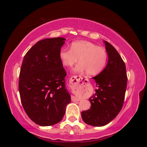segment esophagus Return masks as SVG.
I'll use <instances>...</instances> for the list:
<instances>
[{"label": "esophagus", "mask_w": 147, "mask_h": 147, "mask_svg": "<svg viewBox=\"0 0 147 147\" xmlns=\"http://www.w3.org/2000/svg\"><path fill=\"white\" fill-rule=\"evenodd\" d=\"M78 76H73L71 77V78H70V80H69V83H70L71 84V86H76L77 84H78ZM71 100L72 101H79L80 99L75 97V96H71Z\"/></svg>", "instance_id": "1"}]
</instances>
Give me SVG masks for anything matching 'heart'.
Here are the masks:
<instances>
[{
    "mask_svg": "<svg viewBox=\"0 0 147 147\" xmlns=\"http://www.w3.org/2000/svg\"><path fill=\"white\" fill-rule=\"evenodd\" d=\"M59 58L65 66L73 67L78 60L75 71L82 73L86 71L94 75L101 72L105 67L108 54L101 47L88 41H78L71 44V49L63 48L59 52Z\"/></svg>",
    "mask_w": 147,
    "mask_h": 147,
    "instance_id": "1",
    "label": "heart"
}]
</instances>
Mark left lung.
I'll return each instance as SVG.
<instances>
[{
	"label": "left lung",
	"instance_id": "obj_1",
	"mask_svg": "<svg viewBox=\"0 0 147 147\" xmlns=\"http://www.w3.org/2000/svg\"><path fill=\"white\" fill-rule=\"evenodd\" d=\"M108 55L106 68L94 77L98 88L89 101L90 109L82 112V118L86 124L102 126L111 122L123 108L127 86L126 66L117 51L104 41Z\"/></svg>",
	"mask_w": 147,
	"mask_h": 147
}]
</instances>
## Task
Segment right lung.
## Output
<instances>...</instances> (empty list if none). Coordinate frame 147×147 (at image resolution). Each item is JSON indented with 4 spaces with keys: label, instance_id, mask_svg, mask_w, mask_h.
<instances>
[{
    "label": "right lung",
    "instance_id": "1",
    "mask_svg": "<svg viewBox=\"0 0 147 147\" xmlns=\"http://www.w3.org/2000/svg\"><path fill=\"white\" fill-rule=\"evenodd\" d=\"M65 39L38 41L23 58L19 80L21 101L27 115L38 125H54L63 119L71 102L66 71L59 58Z\"/></svg>",
    "mask_w": 147,
    "mask_h": 147
}]
</instances>
